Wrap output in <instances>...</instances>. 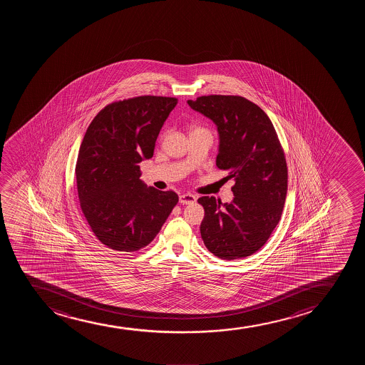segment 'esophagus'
Here are the masks:
<instances>
[{
	"label": "esophagus",
	"instance_id": "1",
	"mask_svg": "<svg viewBox=\"0 0 365 365\" xmlns=\"http://www.w3.org/2000/svg\"><path fill=\"white\" fill-rule=\"evenodd\" d=\"M179 202L182 205H191L193 202H196V196H193L192 193H181L179 196Z\"/></svg>",
	"mask_w": 365,
	"mask_h": 365
}]
</instances>
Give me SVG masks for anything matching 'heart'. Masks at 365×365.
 I'll return each instance as SVG.
<instances>
[{
    "mask_svg": "<svg viewBox=\"0 0 365 365\" xmlns=\"http://www.w3.org/2000/svg\"><path fill=\"white\" fill-rule=\"evenodd\" d=\"M193 130H196V129H193Z\"/></svg>",
    "mask_w": 365,
    "mask_h": 365,
    "instance_id": "b5f03b06",
    "label": "heart"
}]
</instances>
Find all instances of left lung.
Listing matches in <instances>:
<instances>
[{
  "label": "left lung",
  "instance_id": "1",
  "mask_svg": "<svg viewBox=\"0 0 365 365\" xmlns=\"http://www.w3.org/2000/svg\"><path fill=\"white\" fill-rule=\"evenodd\" d=\"M187 105L217 125V167L235 181L230 203L198 198L205 208L202 240L222 259L251 256L268 241L285 205L287 167L277 131L264 110L245 97L210 95Z\"/></svg>",
  "mask_w": 365,
  "mask_h": 365
}]
</instances>
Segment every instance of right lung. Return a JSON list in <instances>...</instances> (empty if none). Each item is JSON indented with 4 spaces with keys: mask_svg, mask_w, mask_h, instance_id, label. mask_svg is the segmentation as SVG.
Returning a JSON list of instances; mask_svg holds the SVG:
<instances>
[{
    "mask_svg": "<svg viewBox=\"0 0 365 365\" xmlns=\"http://www.w3.org/2000/svg\"><path fill=\"white\" fill-rule=\"evenodd\" d=\"M176 103L160 96L114 102L85 133L76 165L80 207L97 239L114 251L147 246L179 201L174 191L147 187L138 165L152 158Z\"/></svg>",
    "mask_w": 365,
    "mask_h": 365,
    "instance_id": "1",
    "label": "right lung"
}]
</instances>
